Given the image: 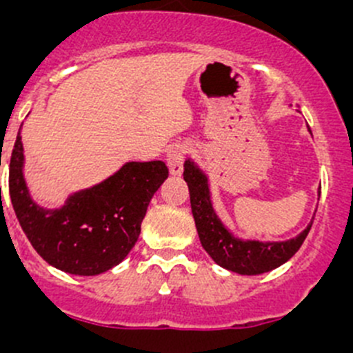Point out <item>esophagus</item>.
Segmentation results:
<instances>
[{
    "label": "esophagus",
    "instance_id": "1",
    "mask_svg": "<svg viewBox=\"0 0 353 353\" xmlns=\"http://www.w3.org/2000/svg\"><path fill=\"white\" fill-rule=\"evenodd\" d=\"M184 155H186V147H184V145H172V147L167 150L165 160L172 176H181V174H183Z\"/></svg>",
    "mask_w": 353,
    "mask_h": 353
}]
</instances>
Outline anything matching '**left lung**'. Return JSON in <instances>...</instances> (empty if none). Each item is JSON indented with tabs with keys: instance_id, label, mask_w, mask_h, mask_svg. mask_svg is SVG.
<instances>
[{
	"instance_id": "obj_1",
	"label": "left lung",
	"mask_w": 353,
	"mask_h": 353,
	"mask_svg": "<svg viewBox=\"0 0 353 353\" xmlns=\"http://www.w3.org/2000/svg\"><path fill=\"white\" fill-rule=\"evenodd\" d=\"M183 176L190 188L191 212H193L203 249L222 268L239 273V275H259V273L279 268L299 251L311 230L312 222L297 237L282 241V243L237 239L230 234V230L225 229L213 210L205 172L188 159L184 162Z\"/></svg>"
}]
</instances>
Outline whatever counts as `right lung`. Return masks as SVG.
Returning a JSON list of instances; mask_svg holds the SVG:
<instances>
[{
  "instance_id": "right-lung-1",
  "label": "right lung",
  "mask_w": 353,
  "mask_h": 353,
  "mask_svg": "<svg viewBox=\"0 0 353 353\" xmlns=\"http://www.w3.org/2000/svg\"><path fill=\"white\" fill-rule=\"evenodd\" d=\"M169 176L162 160L128 162L102 183L73 193L61 208L46 210L23 179L22 137L10 159V198L25 236L54 268L92 276L119 265L133 249L148 203Z\"/></svg>"
}]
</instances>
